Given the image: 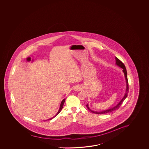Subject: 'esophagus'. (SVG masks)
Returning <instances> with one entry per match:
<instances>
[{
	"mask_svg": "<svg viewBox=\"0 0 149 149\" xmlns=\"http://www.w3.org/2000/svg\"><path fill=\"white\" fill-rule=\"evenodd\" d=\"M81 90V88L79 86H76L75 88V90H76V91H79V90Z\"/></svg>",
	"mask_w": 149,
	"mask_h": 149,
	"instance_id": "esophagus-1",
	"label": "esophagus"
}]
</instances>
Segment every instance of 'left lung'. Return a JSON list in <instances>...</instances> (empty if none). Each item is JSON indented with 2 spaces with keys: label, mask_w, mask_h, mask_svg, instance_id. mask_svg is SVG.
I'll return each mask as SVG.
<instances>
[{
  "label": "left lung",
  "mask_w": 149,
  "mask_h": 149,
  "mask_svg": "<svg viewBox=\"0 0 149 149\" xmlns=\"http://www.w3.org/2000/svg\"><path fill=\"white\" fill-rule=\"evenodd\" d=\"M115 60H116V64H117V65L118 66H120V68H123V72L124 73L125 77L126 79V93L125 94L123 98L122 99L121 101H120V102L118 103L117 104V105L116 106H115L114 107H112V108H111L110 109H107V110H104L102 111H101V112H95V111H92L90 109V108L88 107V104L86 105V107H87L88 110H89L90 111H91V112L93 113H95V114H107L108 113L112 112L113 111H114V110H117L120 108V105L122 104L123 102L124 101L125 99L126 98L128 95V93L129 91V85H128V78H127V71H126V67L125 66L124 64L122 62V61L120 60L119 59H118L116 57H115Z\"/></svg>",
  "instance_id": "left-lung-1"
}]
</instances>
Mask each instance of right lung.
I'll return each mask as SVG.
<instances>
[{"label": "right lung", "instance_id": "1", "mask_svg": "<svg viewBox=\"0 0 149 149\" xmlns=\"http://www.w3.org/2000/svg\"><path fill=\"white\" fill-rule=\"evenodd\" d=\"M65 99H64L63 100H62V102H61V104H60V109H59V111L58 112V113H56V114L54 116V117H52V118H50V119H49V120H51L52 119V118H54V117H56V115H57L58 114H59V113L61 111V110H62V108H63V104L64 103V102H65Z\"/></svg>", "mask_w": 149, "mask_h": 149}]
</instances>
